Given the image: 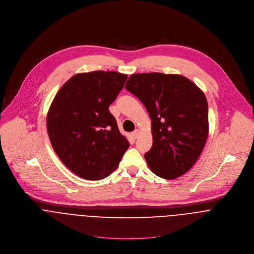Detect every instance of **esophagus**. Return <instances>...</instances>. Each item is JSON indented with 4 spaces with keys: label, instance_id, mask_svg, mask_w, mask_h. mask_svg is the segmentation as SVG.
<instances>
[{
    "label": "esophagus",
    "instance_id": "34e87169",
    "mask_svg": "<svg viewBox=\"0 0 254 254\" xmlns=\"http://www.w3.org/2000/svg\"><path fill=\"white\" fill-rule=\"evenodd\" d=\"M139 135H140V130H138V129H136V130L132 133V136H133V138H135V139H137V138L139 137Z\"/></svg>",
    "mask_w": 254,
    "mask_h": 254
}]
</instances>
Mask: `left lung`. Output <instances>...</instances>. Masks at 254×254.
Masks as SVG:
<instances>
[{
    "label": "left lung",
    "mask_w": 254,
    "mask_h": 254,
    "mask_svg": "<svg viewBox=\"0 0 254 254\" xmlns=\"http://www.w3.org/2000/svg\"><path fill=\"white\" fill-rule=\"evenodd\" d=\"M125 88L145 106L151 119L149 169L173 180L188 172L208 137V106L203 92L180 74H132Z\"/></svg>",
    "instance_id": "1"
}]
</instances>
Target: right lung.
<instances>
[{
	"instance_id": "right-lung-1",
	"label": "right lung",
	"mask_w": 254,
	"mask_h": 254,
	"mask_svg": "<svg viewBox=\"0 0 254 254\" xmlns=\"http://www.w3.org/2000/svg\"><path fill=\"white\" fill-rule=\"evenodd\" d=\"M126 79L127 74L115 71L78 73L51 104L47 130L52 146L63 163L83 179L108 177L130 145L109 110Z\"/></svg>"
}]
</instances>
